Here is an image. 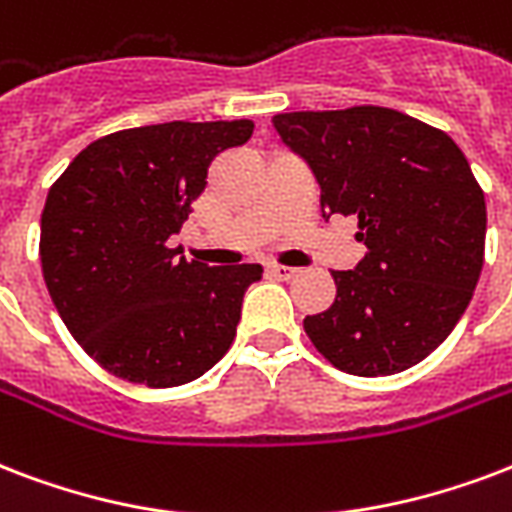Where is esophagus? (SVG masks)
I'll return each instance as SVG.
<instances>
[{"instance_id":"obj_1","label":"esophagus","mask_w":512,"mask_h":512,"mask_svg":"<svg viewBox=\"0 0 512 512\" xmlns=\"http://www.w3.org/2000/svg\"><path fill=\"white\" fill-rule=\"evenodd\" d=\"M268 276L279 279V282H290L292 276H298V268H290V265H268Z\"/></svg>"}]
</instances>
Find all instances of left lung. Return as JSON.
<instances>
[{"label":"left lung","mask_w":512,"mask_h":512,"mask_svg":"<svg viewBox=\"0 0 512 512\" xmlns=\"http://www.w3.org/2000/svg\"><path fill=\"white\" fill-rule=\"evenodd\" d=\"M287 147L311 166L322 212L357 217L368 252L333 271L335 300L303 319L330 365L392 376L438 349L473 300L486 198L446 131L386 107L282 112Z\"/></svg>","instance_id":"left-lung-1"}]
</instances>
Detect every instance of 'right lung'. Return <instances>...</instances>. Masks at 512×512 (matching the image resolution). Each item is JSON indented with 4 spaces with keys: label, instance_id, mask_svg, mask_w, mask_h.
<instances>
[{
    "label": "right lung",
    "instance_id": "add662e5",
    "mask_svg": "<svg viewBox=\"0 0 512 512\" xmlns=\"http://www.w3.org/2000/svg\"><path fill=\"white\" fill-rule=\"evenodd\" d=\"M252 120L161 123L88 144L53 182L39 260L48 292L88 357L112 376L169 389L230 349L260 265L209 268L169 249L220 152Z\"/></svg>",
    "mask_w": 512,
    "mask_h": 512
}]
</instances>
